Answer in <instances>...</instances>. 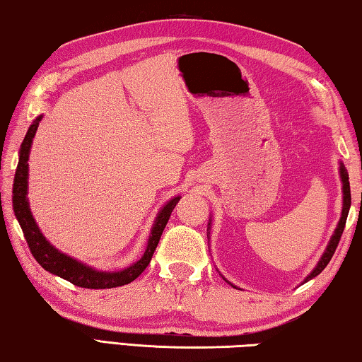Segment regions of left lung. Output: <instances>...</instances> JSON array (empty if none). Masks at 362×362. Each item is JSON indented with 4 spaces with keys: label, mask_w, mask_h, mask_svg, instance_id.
Segmentation results:
<instances>
[{
    "label": "left lung",
    "mask_w": 362,
    "mask_h": 362,
    "mask_svg": "<svg viewBox=\"0 0 362 362\" xmlns=\"http://www.w3.org/2000/svg\"><path fill=\"white\" fill-rule=\"evenodd\" d=\"M340 175H341V182H343V211H341L340 222H339V226H337V230H335V233H334L332 240H330V243H329L326 252L322 254L320 263H317V267L313 269V272H311V273L308 274V278L305 279V283H306V281H310L311 278L317 276V274H320V273L322 272V269L327 267V263L330 262V259H332V255H334V252H335L337 246H339L340 238H341V233H343V230H345L348 211H350V206H351V192H350V182H348L346 169L343 168V166H340Z\"/></svg>",
    "instance_id": "left-lung-1"
}]
</instances>
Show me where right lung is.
<instances>
[{
    "instance_id": "right-lung-1",
    "label": "right lung",
    "mask_w": 362,
    "mask_h": 362,
    "mask_svg": "<svg viewBox=\"0 0 362 362\" xmlns=\"http://www.w3.org/2000/svg\"><path fill=\"white\" fill-rule=\"evenodd\" d=\"M41 121L36 118L30 129L27 132L25 139H23L22 146H21V158L19 164H17L16 169V177H14V185H12V207H14V214L17 220H19L21 228L23 231V236H25L27 244L30 247V252L33 254L36 262L40 265L51 272L52 274H57V276L70 281L71 284L78 287H86V289H112V287L124 286L132 283L134 279L139 278L140 274L144 273V269L148 267L153 254H155V249L159 243V238H161L164 228H166V223L173 214L175 204L179 203L180 198L170 199L169 203L163 207L161 212L158 214L156 222L153 225L151 236L148 240V246L145 249V254L142 259L134 263L129 268L122 269V272L116 273H103V272H95V269L89 268L79 263L76 260L70 259V257L64 255L59 252L57 249H54L51 244L46 241V238L41 235L38 226H36L35 220L32 217V212L28 209V201H27V179H28V153L30 146H32L33 137L38 129V124Z\"/></svg>"
}]
</instances>
